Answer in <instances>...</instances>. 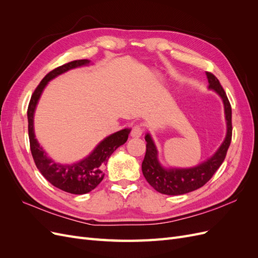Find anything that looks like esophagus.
I'll use <instances>...</instances> for the list:
<instances>
[{
  "mask_svg": "<svg viewBox=\"0 0 258 258\" xmlns=\"http://www.w3.org/2000/svg\"><path fill=\"white\" fill-rule=\"evenodd\" d=\"M143 134V129L142 126H140V124H135L134 127L131 129V137L132 138H140Z\"/></svg>",
  "mask_w": 258,
  "mask_h": 258,
  "instance_id": "34e87169",
  "label": "esophagus"
}]
</instances>
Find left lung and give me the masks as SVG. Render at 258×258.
<instances>
[{"mask_svg": "<svg viewBox=\"0 0 258 258\" xmlns=\"http://www.w3.org/2000/svg\"><path fill=\"white\" fill-rule=\"evenodd\" d=\"M207 77L209 88L214 90L223 100L226 122H227L226 138L212 157L197 167L188 169H166L159 163L157 148L154 144L152 137L147 134L145 136L146 153L142 162V172L148 184L158 192L176 196V195L187 194L200 188L210 181L216 170L221 167L227 154L232 136L231 105L217 77L210 72H207Z\"/></svg>", "mask_w": 258, "mask_h": 258, "instance_id": "obj_1", "label": "left lung"}]
</instances>
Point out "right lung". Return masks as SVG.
<instances>
[{"label":"right lung","instance_id":"obj_1","mask_svg":"<svg viewBox=\"0 0 258 258\" xmlns=\"http://www.w3.org/2000/svg\"><path fill=\"white\" fill-rule=\"evenodd\" d=\"M89 60H74L58 67L47 75L38 84L31 97L28 106V131L30 140V148L32 153L35 166L40 170L42 175L57 188L74 195H83L95 189L101 183L103 177V167L110 158V156L120 145L126 143L130 129H122L115 134L105 138L102 142L93 150V152L85 159L73 163V165H60L52 161L47 157L45 151L38 144L34 136L33 117L36 104L38 102L42 92L47 83L54 77L64 73L69 70L86 66L89 63Z\"/></svg>","mask_w":258,"mask_h":258}]
</instances>
